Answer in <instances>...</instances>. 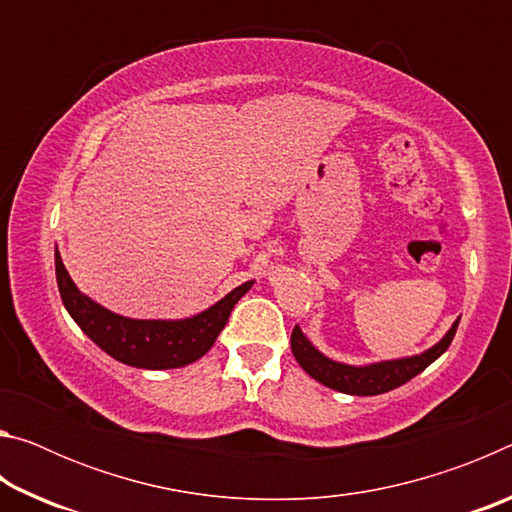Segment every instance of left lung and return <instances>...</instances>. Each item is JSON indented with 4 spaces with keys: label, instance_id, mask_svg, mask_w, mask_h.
<instances>
[{
    "label": "left lung",
    "instance_id": "obj_1",
    "mask_svg": "<svg viewBox=\"0 0 512 512\" xmlns=\"http://www.w3.org/2000/svg\"><path fill=\"white\" fill-rule=\"evenodd\" d=\"M458 320L461 318H456L443 339L433 345V348L424 350L422 354H413V357L404 359L377 361L368 363V366H348V363L325 357L323 352H318L314 345H311V341L302 334V329L298 325L293 327L291 332V352L300 363V368L327 388L361 397L381 395L406 384V381H411L415 375H420L424 368L431 366V363L449 348V343H452Z\"/></svg>",
    "mask_w": 512,
    "mask_h": 512
}]
</instances>
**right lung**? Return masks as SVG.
Segmentation results:
<instances>
[{"label": "right lung", "instance_id": "obj_1", "mask_svg": "<svg viewBox=\"0 0 512 512\" xmlns=\"http://www.w3.org/2000/svg\"><path fill=\"white\" fill-rule=\"evenodd\" d=\"M56 282L63 305L90 339L126 366L169 370L194 363L212 348L230 318L232 307L253 287V280L232 289L210 309L183 320H137L119 316L85 296L69 277L56 248Z\"/></svg>", "mask_w": 512, "mask_h": 512}]
</instances>
